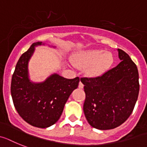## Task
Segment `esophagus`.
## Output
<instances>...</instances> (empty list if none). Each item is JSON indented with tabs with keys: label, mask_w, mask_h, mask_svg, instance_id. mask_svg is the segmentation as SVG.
Wrapping results in <instances>:
<instances>
[{
	"label": "esophagus",
	"mask_w": 147,
	"mask_h": 147,
	"mask_svg": "<svg viewBox=\"0 0 147 147\" xmlns=\"http://www.w3.org/2000/svg\"><path fill=\"white\" fill-rule=\"evenodd\" d=\"M78 87H79L80 89H82L84 87V84H82V82H81V81H80V82H79V85H78Z\"/></svg>",
	"instance_id": "esophagus-1"
}]
</instances>
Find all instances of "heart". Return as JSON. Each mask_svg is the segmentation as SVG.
<instances>
[{"label":"heart","mask_w":147,"mask_h":147,"mask_svg":"<svg viewBox=\"0 0 147 147\" xmlns=\"http://www.w3.org/2000/svg\"><path fill=\"white\" fill-rule=\"evenodd\" d=\"M74 63L81 67H87V76L92 78L102 76L109 69L113 62L111 53L101 49L81 51L76 54Z\"/></svg>","instance_id":"heart-1"}]
</instances>
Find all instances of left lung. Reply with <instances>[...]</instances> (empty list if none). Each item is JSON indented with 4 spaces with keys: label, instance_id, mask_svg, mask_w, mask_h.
I'll use <instances>...</instances> for the list:
<instances>
[{
    "label": "left lung",
    "instance_id": "obj_1",
    "mask_svg": "<svg viewBox=\"0 0 147 147\" xmlns=\"http://www.w3.org/2000/svg\"><path fill=\"white\" fill-rule=\"evenodd\" d=\"M121 62L99 77L82 78L86 98L84 113L89 124L99 130L117 128L129 118L138 100L139 75L130 57L117 49Z\"/></svg>",
    "mask_w": 147,
    "mask_h": 147
}]
</instances>
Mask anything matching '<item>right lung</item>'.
<instances>
[{"mask_svg":"<svg viewBox=\"0 0 147 147\" xmlns=\"http://www.w3.org/2000/svg\"><path fill=\"white\" fill-rule=\"evenodd\" d=\"M45 45L42 42L34 43L17 63L11 81V95L17 112L24 121L37 128L54 125L62 114L68 98L78 88L80 79H67L53 73L42 82L30 78L28 64L35 48ZM55 49V46H51Z\"/></svg>","mask_w":147,"mask_h":147,"instance_id":"add662e5","label":"right lung"}]
</instances>
